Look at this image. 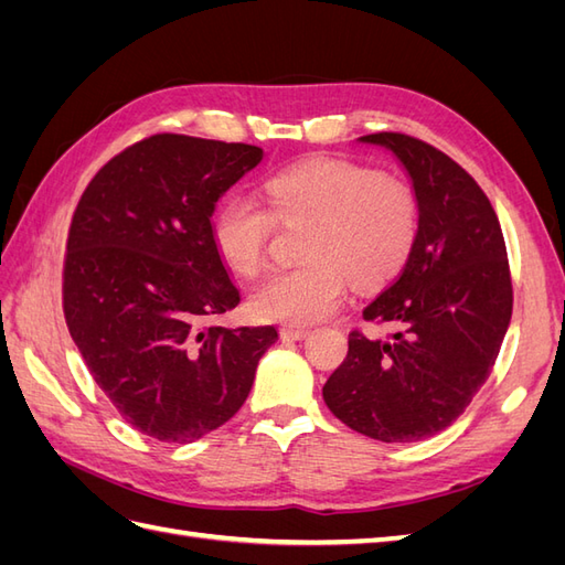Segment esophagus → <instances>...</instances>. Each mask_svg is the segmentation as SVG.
I'll return each instance as SVG.
<instances>
[{
    "label": "esophagus",
    "instance_id": "1",
    "mask_svg": "<svg viewBox=\"0 0 565 565\" xmlns=\"http://www.w3.org/2000/svg\"><path fill=\"white\" fill-rule=\"evenodd\" d=\"M311 334V330H306V328H292V324H285V328H280V337L282 339H295V341H299V339H306Z\"/></svg>",
    "mask_w": 565,
    "mask_h": 565
}]
</instances>
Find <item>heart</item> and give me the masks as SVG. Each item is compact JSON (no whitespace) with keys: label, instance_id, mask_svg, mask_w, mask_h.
Segmentation results:
<instances>
[{"label":"heart","instance_id":"obj_1","mask_svg":"<svg viewBox=\"0 0 565 565\" xmlns=\"http://www.w3.org/2000/svg\"><path fill=\"white\" fill-rule=\"evenodd\" d=\"M262 201L237 193L221 204L212 235L233 270L259 273L276 218L311 221L303 241L309 262L273 270L252 292L262 320L311 324L332 316L349 278L370 287L388 280L413 252L419 204L409 183L337 158H313L268 177Z\"/></svg>","mask_w":565,"mask_h":565}]
</instances>
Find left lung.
Wrapping results in <instances>:
<instances>
[{
	"label": "left lung",
	"mask_w": 565,
	"mask_h": 565,
	"mask_svg": "<svg viewBox=\"0 0 565 565\" xmlns=\"http://www.w3.org/2000/svg\"><path fill=\"white\" fill-rule=\"evenodd\" d=\"M358 141L403 164L419 228L401 276L363 311L396 330L377 339L353 330L322 398L358 434L413 443L465 413L498 361L514 303L504 235L481 185L446 152L396 131Z\"/></svg>",
	"instance_id": "1"
}]
</instances>
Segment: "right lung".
Returning <instances> with one entry per match:
<instances>
[{
	"mask_svg": "<svg viewBox=\"0 0 565 565\" xmlns=\"http://www.w3.org/2000/svg\"><path fill=\"white\" fill-rule=\"evenodd\" d=\"M264 150L156 134L98 169L67 233L63 311L92 377L134 429L193 443L249 396L278 330L218 328L241 289L212 235L218 198Z\"/></svg>",
	"mask_w": 565,
	"mask_h": 565,
	"instance_id": "right-lung-1",
	"label": "right lung"
}]
</instances>
